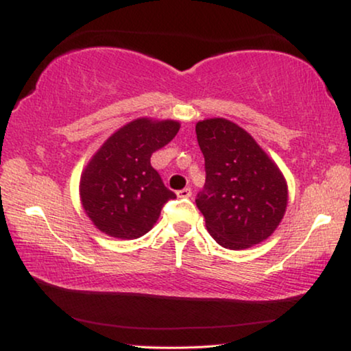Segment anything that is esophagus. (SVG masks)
<instances>
[{"label":"esophagus","instance_id":"obj_1","mask_svg":"<svg viewBox=\"0 0 351 351\" xmlns=\"http://www.w3.org/2000/svg\"><path fill=\"white\" fill-rule=\"evenodd\" d=\"M192 195V191L191 187H184V189L178 191V197H182V199H187V197Z\"/></svg>","mask_w":351,"mask_h":351}]
</instances>
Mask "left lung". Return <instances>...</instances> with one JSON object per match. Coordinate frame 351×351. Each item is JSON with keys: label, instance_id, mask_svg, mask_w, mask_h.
Masks as SVG:
<instances>
[{"label": "left lung", "instance_id": "obj_1", "mask_svg": "<svg viewBox=\"0 0 351 351\" xmlns=\"http://www.w3.org/2000/svg\"><path fill=\"white\" fill-rule=\"evenodd\" d=\"M205 186L195 204L216 243L245 250L267 240L283 219L288 184L278 165L245 128L224 117L199 121Z\"/></svg>", "mask_w": 351, "mask_h": 351}]
</instances>
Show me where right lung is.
I'll list each match as a JSON object with an SVG mask.
<instances>
[{
  "mask_svg": "<svg viewBox=\"0 0 351 351\" xmlns=\"http://www.w3.org/2000/svg\"><path fill=\"white\" fill-rule=\"evenodd\" d=\"M181 124L138 117L103 143L79 181L82 208L103 234L133 240L149 232L175 192L152 169L151 156L173 140Z\"/></svg>",
  "mask_w": 351,
  "mask_h": 351,
  "instance_id": "1",
  "label": "right lung"
}]
</instances>
